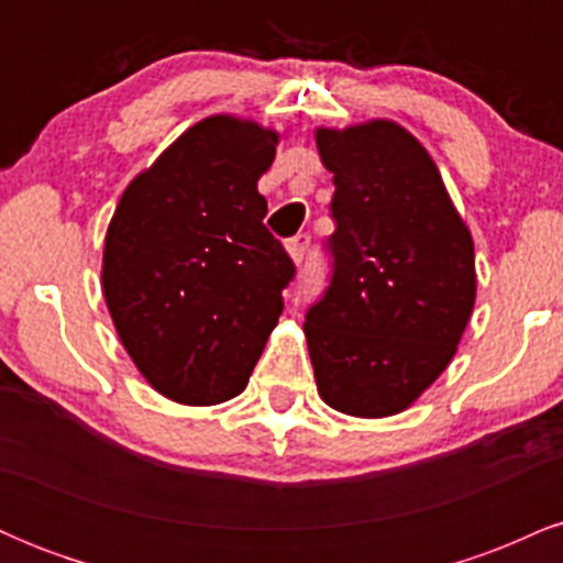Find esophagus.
<instances>
[{
	"instance_id": "34e87169",
	"label": "esophagus",
	"mask_w": 563,
	"mask_h": 563,
	"mask_svg": "<svg viewBox=\"0 0 563 563\" xmlns=\"http://www.w3.org/2000/svg\"><path fill=\"white\" fill-rule=\"evenodd\" d=\"M307 249H309V235H296L286 243V251H288L290 262H294V264L303 262V256H307Z\"/></svg>"
}]
</instances>
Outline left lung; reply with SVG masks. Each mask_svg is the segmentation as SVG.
<instances>
[{
	"label": "left lung",
	"instance_id": "1",
	"mask_svg": "<svg viewBox=\"0 0 563 563\" xmlns=\"http://www.w3.org/2000/svg\"><path fill=\"white\" fill-rule=\"evenodd\" d=\"M333 174V277L307 312L322 402L389 418L455 357L476 301L474 238L434 158L402 124L318 126Z\"/></svg>",
	"mask_w": 563,
	"mask_h": 563
}]
</instances>
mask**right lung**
Segmentation results:
<instances>
[{
	"label": "right lung",
	"mask_w": 563,
	"mask_h": 563,
	"mask_svg": "<svg viewBox=\"0 0 563 563\" xmlns=\"http://www.w3.org/2000/svg\"><path fill=\"white\" fill-rule=\"evenodd\" d=\"M283 134L241 115L192 124L121 192L102 296L140 376L179 405L238 397L294 277L256 183Z\"/></svg>",
	"instance_id": "1"
}]
</instances>
